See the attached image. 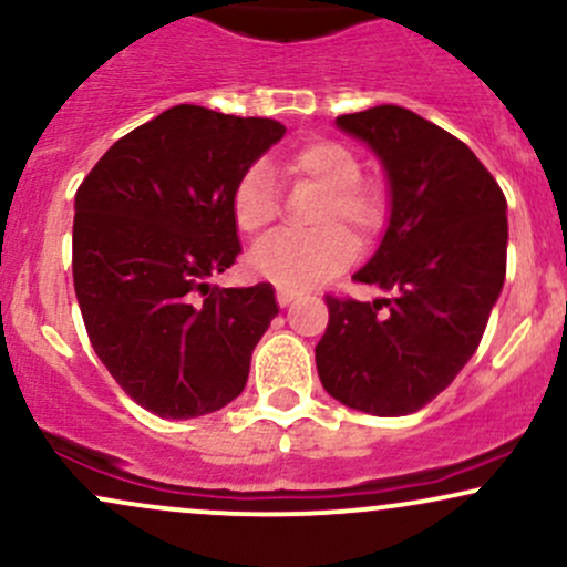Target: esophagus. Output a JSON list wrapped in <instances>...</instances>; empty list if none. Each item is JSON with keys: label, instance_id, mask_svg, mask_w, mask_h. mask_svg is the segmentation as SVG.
I'll use <instances>...</instances> for the list:
<instances>
[{"label": "esophagus", "instance_id": "34e87169", "mask_svg": "<svg viewBox=\"0 0 567 567\" xmlns=\"http://www.w3.org/2000/svg\"><path fill=\"white\" fill-rule=\"evenodd\" d=\"M298 296H301V292L292 290V288H277V301H279V306H288L290 301H296Z\"/></svg>", "mask_w": 567, "mask_h": 567}]
</instances>
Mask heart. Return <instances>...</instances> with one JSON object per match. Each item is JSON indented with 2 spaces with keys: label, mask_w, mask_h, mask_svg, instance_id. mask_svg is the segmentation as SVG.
<instances>
[{
  "label": "heart",
  "mask_w": 567,
  "mask_h": 567,
  "mask_svg": "<svg viewBox=\"0 0 567 567\" xmlns=\"http://www.w3.org/2000/svg\"><path fill=\"white\" fill-rule=\"evenodd\" d=\"M288 184L320 188L309 213L317 229L277 234L247 256L256 277L279 288H315L349 266L360 245L373 243L386 229L389 199L381 184L362 178V159L354 148L333 138H309L275 162ZM231 220L247 239L264 237L279 216V197L269 167L250 165L231 188ZM355 234L351 238L348 231Z\"/></svg>",
  "instance_id": "heart-1"
}]
</instances>
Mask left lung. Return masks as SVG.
Segmentation results:
<instances>
[{
  "label": "left lung",
  "mask_w": 567,
  "mask_h": 567,
  "mask_svg": "<svg viewBox=\"0 0 567 567\" xmlns=\"http://www.w3.org/2000/svg\"><path fill=\"white\" fill-rule=\"evenodd\" d=\"M336 122L389 173V229L354 275L386 298L324 292L317 373L343 405L408 415L451 386L483 341L506 277V197L464 141L408 109L373 106Z\"/></svg>",
  "instance_id": "left-lung-1"
}]
</instances>
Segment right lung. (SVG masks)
Segmentation results:
<instances>
[{"label":"right lung","instance_id":"right-lung-1","mask_svg":"<svg viewBox=\"0 0 567 567\" xmlns=\"http://www.w3.org/2000/svg\"><path fill=\"white\" fill-rule=\"evenodd\" d=\"M285 125L167 109L97 159L76 188L74 290L95 354L141 408L197 419L245 389L277 317L275 288H210L237 261L231 188Z\"/></svg>","mask_w":567,"mask_h":567}]
</instances>
